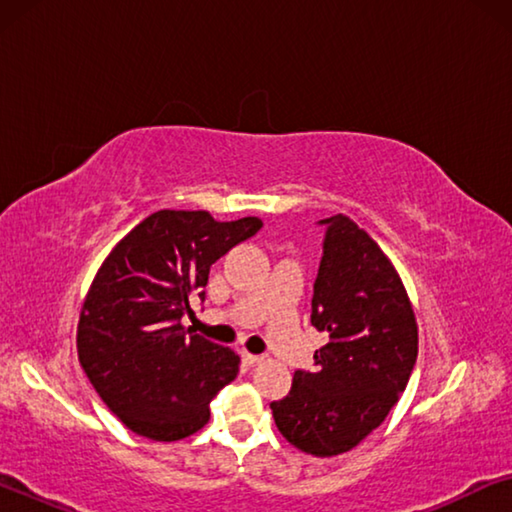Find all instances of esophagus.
<instances>
[{
	"mask_svg": "<svg viewBox=\"0 0 512 512\" xmlns=\"http://www.w3.org/2000/svg\"><path fill=\"white\" fill-rule=\"evenodd\" d=\"M244 361L248 363V366H257V363H262V361H264V357H259V354L244 352Z\"/></svg>",
	"mask_w": 512,
	"mask_h": 512,
	"instance_id": "obj_1",
	"label": "esophagus"
}]
</instances>
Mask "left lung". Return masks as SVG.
Returning <instances> with one entry per match:
<instances>
[{"mask_svg":"<svg viewBox=\"0 0 512 512\" xmlns=\"http://www.w3.org/2000/svg\"><path fill=\"white\" fill-rule=\"evenodd\" d=\"M323 259L311 325L327 334L314 372L296 370L273 420L300 452H350L377 429L409 384L418 359V320L391 259L350 216L323 219Z\"/></svg>","mask_w":512,"mask_h":512,"instance_id":"1","label":"left lung"}]
</instances>
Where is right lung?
Returning <instances> with one entry per match:
<instances>
[{
    "label": "right lung",
    "mask_w": 512,
    "mask_h": 512,
    "mask_svg": "<svg viewBox=\"0 0 512 512\" xmlns=\"http://www.w3.org/2000/svg\"><path fill=\"white\" fill-rule=\"evenodd\" d=\"M262 228L257 216L158 210L121 237L85 293L76 350L103 404L137 436L173 443L210 420L239 354L180 323L210 266Z\"/></svg>",
    "instance_id": "add662e5"
}]
</instances>
